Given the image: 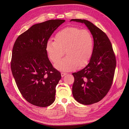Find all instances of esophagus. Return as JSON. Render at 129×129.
Returning <instances> with one entry per match:
<instances>
[{
    "mask_svg": "<svg viewBox=\"0 0 129 129\" xmlns=\"http://www.w3.org/2000/svg\"><path fill=\"white\" fill-rule=\"evenodd\" d=\"M66 75V73H63V72L61 73V76H62V77H63Z\"/></svg>",
    "mask_w": 129,
    "mask_h": 129,
    "instance_id": "esophagus-1",
    "label": "esophagus"
}]
</instances>
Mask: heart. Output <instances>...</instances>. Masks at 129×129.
I'll return each instance as SVG.
<instances>
[{
  "label": "heart",
  "instance_id": "1",
  "mask_svg": "<svg viewBox=\"0 0 129 129\" xmlns=\"http://www.w3.org/2000/svg\"><path fill=\"white\" fill-rule=\"evenodd\" d=\"M93 45V40L89 31L72 26L58 31L54 37V41H47L45 49L49 58L54 63L59 62L65 52L67 56L55 67L60 71H69L89 62Z\"/></svg>",
  "mask_w": 129,
  "mask_h": 129
}]
</instances>
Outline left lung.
Returning a JSON list of instances; mask_svg holds the SVG:
<instances>
[{"mask_svg":"<svg viewBox=\"0 0 129 129\" xmlns=\"http://www.w3.org/2000/svg\"><path fill=\"white\" fill-rule=\"evenodd\" d=\"M72 21L84 23L93 39V51L88 64L72 74L74 98L80 104L91 105L103 99L110 90L116 67V57L105 32L88 20L73 19Z\"/></svg>","mask_w":129,"mask_h":129,"instance_id":"obj_1","label":"left lung"}]
</instances>
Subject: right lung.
I'll list each match as a JSON object with an SVG mask.
<instances>
[{"instance_id":"obj_1","label":"right lung","mask_w":129,"mask_h":129,"mask_svg":"<svg viewBox=\"0 0 129 129\" xmlns=\"http://www.w3.org/2000/svg\"><path fill=\"white\" fill-rule=\"evenodd\" d=\"M65 20H50L33 25L20 35L12 53L11 69L23 98L36 106L46 107L55 101L56 86L61 78L53 67L45 46Z\"/></svg>"}]
</instances>
